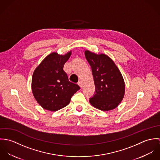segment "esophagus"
<instances>
[{
	"label": "esophagus",
	"instance_id": "34e87169",
	"mask_svg": "<svg viewBox=\"0 0 160 160\" xmlns=\"http://www.w3.org/2000/svg\"><path fill=\"white\" fill-rule=\"evenodd\" d=\"M78 84L82 88V82L81 81H79L78 82Z\"/></svg>",
	"mask_w": 160,
	"mask_h": 160
}]
</instances>
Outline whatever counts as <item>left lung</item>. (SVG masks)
I'll return each instance as SVG.
<instances>
[{"instance_id": "left-lung-1", "label": "left lung", "mask_w": 160, "mask_h": 160, "mask_svg": "<svg viewBox=\"0 0 160 160\" xmlns=\"http://www.w3.org/2000/svg\"><path fill=\"white\" fill-rule=\"evenodd\" d=\"M91 67L95 93L90 98L92 105L106 112L116 108L123 99L125 83L119 69L108 55L85 51Z\"/></svg>"}]
</instances>
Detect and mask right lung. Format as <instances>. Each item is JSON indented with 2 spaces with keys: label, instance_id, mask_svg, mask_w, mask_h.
<instances>
[{
  "label": "right lung",
  "instance_id": "obj_1",
  "mask_svg": "<svg viewBox=\"0 0 160 160\" xmlns=\"http://www.w3.org/2000/svg\"><path fill=\"white\" fill-rule=\"evenodd\" d=\"M71 51L65 55L52 52L35 69L31 81L33 95L47 110L55 112L67 106L80 87L70 82L63 70Z\"/></svg>",
  "mask_w": 160,
  "mask_h": 160
}]
</instances>
